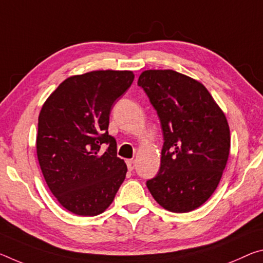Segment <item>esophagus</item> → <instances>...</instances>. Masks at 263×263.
Masks as SVG:
<instances>
[{
	"instance_id": "1",
	"label": "esophagus",
	"mask_w": 263,
	"mask_h": 263,
	"mask_svg": "<svg viewBox=\"0 0 263 263\" xmlns=\"http://www.w3.org/2000/svg\"><path fill=\"white\" fill-rule=\"evenodd\" d=\"M126 166L128 171H133V168H135V160L133 159H127L126 160Z\"/></svg>"
}]
</instances>
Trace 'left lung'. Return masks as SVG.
Masks as SVG:
<instances>
[{"instance_id": "obj_1", "label": "left lung", "mask_w": 263, "mask_h": 263, "mask_svg": "<svg viewBox=\"0 0 263 263\" xmlns=\"http://www.w3.org/2000/svg\"><path fill=\"white\" fill-rule=\"evenodd\" d=\"M138 85L159 117L160 168L146 181L165 210L187 213L206 202L226 167L231 136L226 117L201 83L173 70H147Z\"/></svg>"}]
</instances>
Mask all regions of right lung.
I'll use <instances>...</instances> for the list:
<instances>
[{"label":"right lung","mask_w":263,"mask_h":263,"mask_svg":"<svg viewBox=\"0 0 263 263\" xmlns=\"http://www.w3.org/2000/svg\"><path fill=\"white\" fill-rule=\"evenodd\" d=\"M133 79L132 71L114 70L70 77L42 107L37 158L51 193L73 214L103 213L123 184L127 167L117 157L109 122L115 102Z\"/></svg>","instance_id":"obj_1"}]
</instances>
